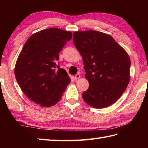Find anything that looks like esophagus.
Masks as SVG:
<instances>
[{"mask_svg": "<svg viewBox=\"0 0 148 148\" xmlns=\"http://www.w3.org/2000/svg\"><path fill=\"white\" fill-rule=\"evenodd\" d=\"M80 77H81V76H80V75H79V74H77L75 75V76H74V78L76 79H77L80 78Z\"/></svg>", "mask_w": 148, "mask_h": 148, "instance_id": "obj_1", "label": "esophagus"}]
</instances>
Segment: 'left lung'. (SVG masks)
<instances>
[{
    "mask_svg": "<svg viewBox=\"0 0 148 148\" xmlns=\"http://www.w3.org/2000/svg\"><path fill=\"white\" fill-rule=\"evenodd\" d=\"M73 42L83 59L89 84L82 93L84 101L96 108L111 106L129 83L128 54L111 36L99 31L74 32Z\"/></svg>",
    "mask_w": 148,
    "mask_h": 148,
    "instance_id": "left-lung-1",
    "label": "left lung"
}]
</instances>
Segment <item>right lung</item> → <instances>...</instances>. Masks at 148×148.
<instances>
[{"instance_id":"add662e5","label":"right lung","mask_w":148,"mask_h":148,"mask_svg":"<svg viewBox=\"0 0 148 148\" xmlns=\"http://www.w3.org/2000/svg\"><path fill=\"white\" fill-rule=\"evenodd\" d=\"M70 31L56 28L42 30L29 37L20 52L14 69L17 84L26 96L42 106L57 104L71 82L57 61Z\"/></svg>"}]
</instances>
